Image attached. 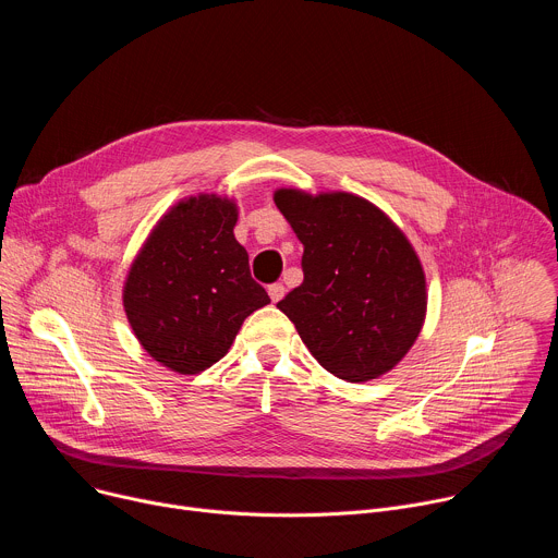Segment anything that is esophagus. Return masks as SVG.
I'll use <instances>...</instances> for the list:
<instances>
[{"mask_svg":"<svg viewBox=\"0 0 558 558\" xmlns=\"http://www.w3.org/2000/svg\"><path fill=\"white\" fill-rule=\"evenodd\" d=\"M267 291H269V298H271L274 302H280V300L284 298V291H287V289H284L282 282H274V284H269Z\"/></svg>","mask_w":558,"mask_h":558,"instance_id":"1","label":"esophagus"}]
</instances>
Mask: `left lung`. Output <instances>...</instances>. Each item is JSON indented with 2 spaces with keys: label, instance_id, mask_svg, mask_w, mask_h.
Returning a JSON list of instances; mask_svg holds the SVG:
<instances>
[{
  "label": "left lung",
  "instance_id": "8db88e82",
  "mask_svg": "<svg viewBox=\"0 0 558 558\" xmlns=\"http://www.w3.org/2000/svg\"><path fill=\"white\" fill-rule=\"evenodd\" d=\"M274 201L304 245V280L278 308L336 377L366 381L390 371L426 313L424 271L407 235L353 194L278 190Z\"/></svg>",
  "mask_w": 558,
  "mask_h": 558
}]
</instances>
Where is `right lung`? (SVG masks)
<instances>
[{
    "mask_svg": "<svg viewBox=\"0 0 558 558\" xmlns=\"http://www.w3.org/2000/svg\"><path fill=\"white\" fill-rule=\"evenodd\" d=\"M235 205L198 196L156 225L134 260L123 306L143 349L172 371L209 368L231 347L245 317L269 304L233 238Z\"/></svg>",
    "mask_w": 558,
    "mask_h": 558,
    "instance_id": "obj_1",
    "label": "right lung"
}]
</instances>
